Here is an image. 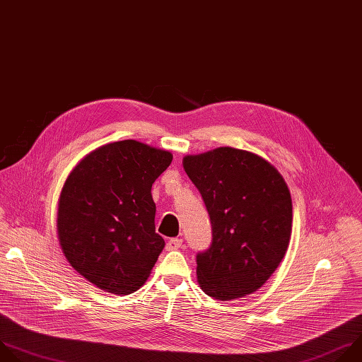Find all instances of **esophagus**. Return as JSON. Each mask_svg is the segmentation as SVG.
<instances>
[{"label":"esophagus","mask_w":362,"mask_h":362,"mask_svg":"<svg viewBox=\"0 0 362 362\" xmlns=\"http://www.w3.org/2000/svg\"><path fill=\"white\" fill-rule=\"evenodd\" d=\"M182 247V240L181 238H171L168 240L167 243V251H174V250H178Z\"/></svg>","instance_id":"esophagus-1"}]
</instances>
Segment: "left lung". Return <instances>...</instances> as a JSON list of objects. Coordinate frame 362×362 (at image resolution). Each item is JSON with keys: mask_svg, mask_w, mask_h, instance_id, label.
Here are the masks:
<instances>
[{"mask_svg": "<svg viewBox=\"0 0 362 362\" xmlns=\"http://www.w3.org/2000/svg\"><path fill=\"white\" fill-rule=\"evenodd\" d=\"M182 164L211 221V245L197 254L201 290L221 301L252 294L290 243V189L268 161L231 147L187 156Z\"/></svg>", "mask_w": 362, "mask_h": 362, "instance_id": "obj_1", "label": "left lung"}]
</instances>
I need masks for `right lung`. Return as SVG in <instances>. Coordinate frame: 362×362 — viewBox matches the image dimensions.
Listing matches in <instances>:
<instances>
[{"mask_svg":"<svg viewBox=\"0 0 362 362\" xmlns=\"http://www.w3.org/2000/svg\"><path fill=\"white\" fill-rule=\"evenodd\" d=\"M171 161L168 151L125 139L93 151L66 178L59 244L71 267L101 290L136 291L164 250L151 187Z\"/></svg>","mask_w":362,"mask_h":362,"instance_id":"add662e5","label":"right lung"}]
</instances>
